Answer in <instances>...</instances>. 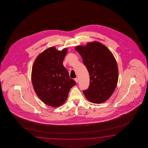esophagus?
I'll use <instances>...</instances> for the list:
<instances>
[{"mask_svg":"<svg viewBox=\"0 0 148 148\" xmlns=\"http://www.w3.org/2000/svg\"><path fill=\"white\" fill-rule=\"evenodd\" d=\"M74 80L75 81V82H76V83H77V82H78V81H79V79H78V78L76 77V78L74 79Z\"/></svg>","mask_w":148,"mask_h":148,"instance_id":"34e87169","label":"esophagus"}]
</instances>
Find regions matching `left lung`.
I'll use <instances>...</instances> for the list:
<instances>
[{
    "label": "left lung",
    "mask_w": 148,
    "mask_h": 148,
    "mask_svg": "<svg viewBox=\"0 0 148 148\" xmlns=\"http://www.w3.org/2000/svg\"><path fill=\"white\" fill-rule=\"evenodd\" d=\"M75 50L90 74V86L83 90L86 98L95 103L106 101L116 89L118 80L117 63L112 53L98 42L77 46Z\"/></svg>",
    "instance_id": "left-lung-1"
}]
</instances>
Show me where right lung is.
<instances>
[{"label": "right lung", "instance_id": "1", "mask_svg": "<svg viewBox=\"0 0 148 148\" xmlns=\"http://www.w3.org/2000/svg\"><path fill=\"white\" fill-rule=\"evenodd\" d=\"M67 53L66 48L60 51L50 47L37 56L32 66V83L36 94L52 107L64 103L71 88L76 85L63 65Z\"/></svg>", "mask_w": 148, "mask_h": 148}]
</instances>
